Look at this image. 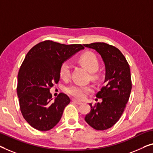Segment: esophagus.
Masks as SVG:
<instances>
[{"instance_id": "obj_1", "label": "esophagus", "mask_w": 153, "mask_h": 153, "mask_svg": "<svg viewBox=\"0 0 153 153\" xmlns=\"http://www.w3.org/2000/svg\"><path fill=\"white\" fill-rule=\"evenodd\" d=\"M73 102H74L75 103H76V104H77V105H80V104H82V102L79 101V100H73Z\"/></svg>"}]
</instances>
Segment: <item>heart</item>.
Instances as JSON below:
<instances>
[{"label":"heart","mask_w":153,"mask_h":153,"mask_svg":"<svg viewBox=\"0 0 153 153\" xmlns=\"http://www.w3.org/2000/svg\"><path fill=\"white\" fill-rule=\"evenodd\" d=\"M79 62L85 67L90 73L96 72L99 69V60L97 56L92 52H86L82 54L78 59ZM71 67L67 62H63L60 65V76L63 79H67L70 77ZM68 94L78 99H82L88 93L93 91L91 86H82L73 84L68 86L66 89Z\"/></svg>","instance_id":"heart-1"}]
</instances>
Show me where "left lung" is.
<instances>
[{
	"mask_svg": "<svg viewBox=\"0 0 153 153\" xmlns=\"http://www.w3.org/2000/svg\"><path fill=\"white\" fill-rule=\"evenodd\" d=\"M84 46L99 53L105 65L104 86L96 94L102 102L94 106L90 103L91 111L84 118L94 129L104 131L112 127L124 112L132 88L131 71L124 56L115 47L104 42Z\"/></svg>",
	"mask_w": 153,
	"mask_h": 153,
	"instance_id": "obj_1",
	"label": "left lung"
}]
</instances>
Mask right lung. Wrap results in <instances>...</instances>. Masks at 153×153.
Here are the masks:
<instances>
[{"label": "right lung", "instance_id": "obj_1", "mask_svg": "<svg viewBox=\"0 0 153 153\" xmlns=\"http://www.w3.org/2000/svg\"><path fill=\"white\" fill-rule=\"evenodd\" d=\"M84 49L45 40L27 53L18 71L17 94L22 116L35 129L49 131L60 120L71 100L61 93L53 101L49 90L60 80L61 64Z\"/></svg>", "mask_w": 153, "mask_h": 153}]
</instances>
